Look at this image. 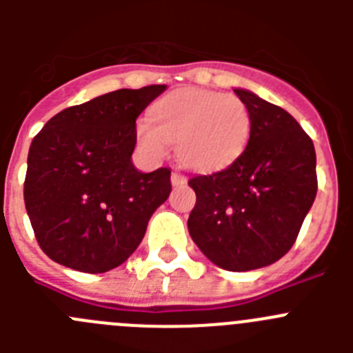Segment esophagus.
<instances>
[{
    "instance_id": "34e87169",
    "label": "esophagus",
    "mask_w": 353,
    "mask_h": 353,
    "mask_svg": "<svg viewBox=\"0 0 353 353\" xmlns=\"http://www.w3.org/2000/svg\"><path fill=\"white\" fill-rule=\"evenodd\" d=\"M171 183L173 185H182V183H185V176L182 173H179V171H173L171 173Z\"/></svg>"
}]
</instances>
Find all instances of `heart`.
Masks as SVG:
<instances>
[{
    "mask_svg": "<svg viewBox=\"0 0 353 353\" xmlns=\"http://www.w3.org/2000/svg\"><path fill=\"white\" fill-rule=\"evenodd\" d=\"M150 121L136 129L139 146L152 157L174 143L176 157L191 170L212 171L232 164L251 136V114L236 95L210 90H179L159 99Z\"/></svg>",
    "mask_w": 353,
    "mask_h": 353,
    "instance_id": "obj_1",
    "label": "heart"
}]
</instances>
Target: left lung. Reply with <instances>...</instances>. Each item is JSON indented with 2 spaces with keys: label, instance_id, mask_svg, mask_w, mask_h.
Segmentation results:
<instances>
[{
  "label": "left lung",
  "instance_id": "obj_1",
  "mask_svg": "<svg viewBox=\"0 0 353 353\" xmlns=\"http://www.w3.org/2000/svg\"><path fill=\"white\" fill-rule=\"evenodd\" d=\"M235 93L251 114L248 146L224 170L189 180L196 205L187 228L212 263L245 272L295 244L316 196V154L288 111L245 90Z\"/></svg>",
  "mask_w": 353,
  "mask_h": 353
}]
</instances>
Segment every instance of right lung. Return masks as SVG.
<instances>
[{
	"label": "right lung",
	"mask_w": 353,
	"mask_h": 353,
	"mask_svg": "<svg viewBox=\"0 0 353 353\" xmlns=\"http://www.w3.org/2000/svg\"><path fill=\"white\" fill-rule=\"evenodd\" d=\"M166 90H117L63 109L28 154L24 203L35 239L52 261L101 274L121 265L171 192V170L132 166L136 118Z\"/></svg>",
	"instance_id": "add662e5"
}]
</instances>
